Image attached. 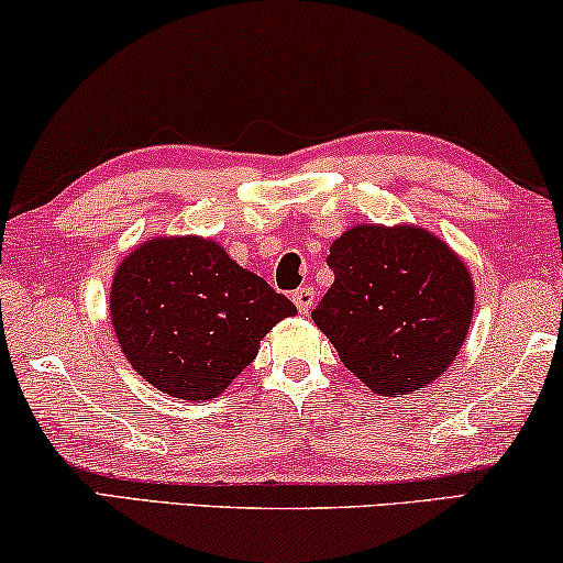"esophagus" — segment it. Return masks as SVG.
I'll return each mask as SVG.
<instances>
[{"mask_svg":"<svg viewBox=\"0 0 563 563\" xmlns=\"http://www.w3.org/2000/svg\"><path fill=\"white\" fill-rule=\"evenodd\" d=\"M292 303H296L300 313H308L316 303V290L311 288V285H303V288L292 290Z\"/></svg>","mask_w":563,"mask_h":563,"instance_id":"esophagus-1","label":"esophagus"}]
</instances>
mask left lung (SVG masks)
Returning a JSON list of instances; mask_svg holds the SVG:
<instances>
[{
    "label": "left lung",
    "mask_w": 563,
    "mask_h": 563,
    "mask_svg": "<svg viewBox=\"0 0 563 563\" xmlns=\"http://www.w3.org/2000/svg\"><path fill=\"white\" fill-rule=\"evenodd\" d=\"M334 285L313 308L344 367L379 395H406L446 372L474 308L466 265L418 227H354L331 244Z\"/></svg>",
    "instance_id": "obj_1"
}]
</instances>
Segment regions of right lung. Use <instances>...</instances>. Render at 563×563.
Masks as SVG:
<instances>
[{
    "label": "right lung",
    "instance_id": "1",
    "mask_svg": "<svg viewBox=\"0 0 563 563\" xmlns=\"http://www.w3.org/2000/svg\"><path fill=\"white\" fill-rule=\"evenodd\" d=\"M112 323L137 375L180 400H211L296 313L288 298L199 236L150 240L112 283Z\"/></svg>",
    "mask_w": 563,
    "mask_h": 563
}]
</instances>
